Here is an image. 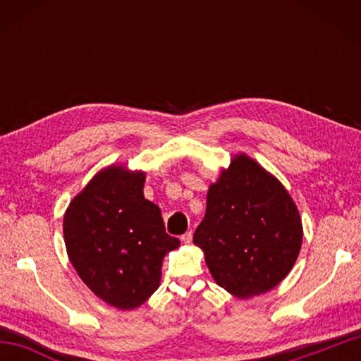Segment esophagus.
Segmentation results:
<instances>
[{
	"label": "esophagus",
	"instance_id": "esophagus-1",
	"mask_svg": "<svg viewBox=\"0 0 361 361\" xmlns=\"http://www.w3.org/2000/svg\"><path fill=\"white\" fill-rule=\"evenodd\" d=\"M181 240L185 242V243H191V240H192V232L189 231V232H186L185 235H181Z\"/></svg>",
	"mask_w": 361,
	"mask_h": 361
}]
</instances>
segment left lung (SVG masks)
I'll list each match as a JSON object with an SVG mask.
<instances>
[{"mask_svg":"<svg viewBox=\"0 0 361 361\" xmlns=\"http://www.w3.org/2000/svg\"><path fill=\"white\" fill-rule=\"evenodd\" d=\"M213 280L232 296L271 291L288 276L302 245L295 200L271 172L237 152L207 192V210L192 237Z\"/></svg>","mask_w":361,"mask_h":361,"instance_id":"1","label":"left lung"}]
</instances>
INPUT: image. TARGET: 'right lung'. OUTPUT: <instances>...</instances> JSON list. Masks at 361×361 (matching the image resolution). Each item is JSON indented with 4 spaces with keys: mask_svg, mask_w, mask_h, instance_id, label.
<instances>
[{
    "mask_svg": "<svg viewBox=\"0 0 361 361\" xmlns=\"http://www.w3.org/2000/svg\"><path fill=\"white\" fill-rule=\"evenodd\" d=\"M146 173L111 164L76 194L63 215L68 259L89 290L119 310H133L161 285L162 259L180 247L161 209L145 199Z\"/></svg>",
    "mask_w": 361,
    "mask_h": 361,
    "instance_id": "right-lung-1",
    "label": "right lung"
}]
</instances>
